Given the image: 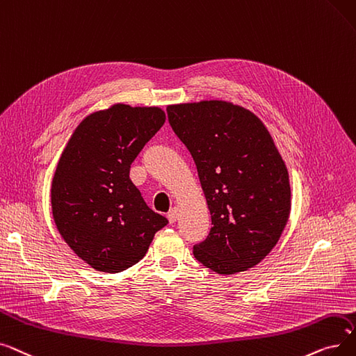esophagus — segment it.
<instances>
[{"label":"esophagus","mask_w":356,"mask_h":356,"mask_svg":"<svg viewBox=\"0 0 356 356\" xmlns=\"http://www.w3.org/2000/svg\"><path fill=\"white\" fill-rule=\"evenodd\" d=\"M178 216H179V210H178L177 207H174L171 211L168 213V220H169V223H175L177 220H178Z\"/></svg>","instance_id":"1"}]
</instances>
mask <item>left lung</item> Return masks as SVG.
<instances>
[{"mask_svg": "<svg viewBox=\"0 0 356 356\" xmlns=\"http://www.w3.org/2000/svg\"><path fill=\"white\" fill-rule=\"evenodd\" d=\"M168 120L195 162L211 230L194 246L198 262L222 275L258 265L289 222V171L268 129L227 101L168 106Z\"/></svg>", "mask_w": 356, "mask_h": 356, "instance_id": "obj_1", "label": "left lung"}]
</instances>
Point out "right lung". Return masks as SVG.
Instances as JSON below:
<instances>
[{"instance_id": "add662e5", "label": "right lung", "mask_w": 356, "mask_h": 356, "mask_svg": "<svg viewBox=\"0 0 356 356\" xmlns=\"http://www.w3.org/2000/svg\"><path fill=\"white\" fill-rule=\"evenodd\" d=\"M165 118L159 107L114 104L83 118L62 152L50 188L54 220L67 246L101 273L138 264L168 225L129 177Z\"/></svg>"}]
</instances>
